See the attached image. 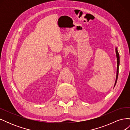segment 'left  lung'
Here are the masks:
<instances>
[{
    "mask_svg": "<svg viewBox=\"0 0 130 130\" xmlns=\"http://www.w3.org/2000/svg\"><path fill=\"white\" fill-rule=\"evenodd\" d=\"M116 56H117V75H116V79L115 81V86H114V87H115L116 85L117 81V78L118 76V73H119V63H120V58H119V54L118 52V48L116 47Z\"/></svg>",
    "mask_w": 130,
    "mask_h": 130,
    "instance_id": "left-lung-1",
    "label": "left lung"
}]
</instances>
